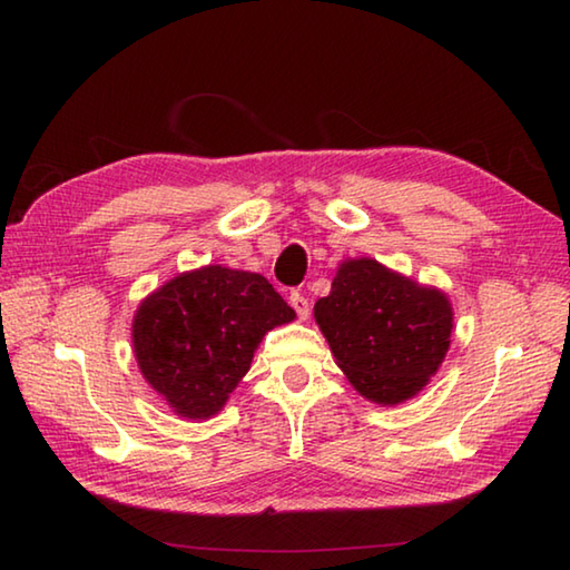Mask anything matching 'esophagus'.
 I'll return each instance as SVG.
<instances>
[{
    "label": "esophagus",
    "instance_id": "esophagus-1",
    "mask_svg": "<svg viewBox=\"0 0 570 570\" xmlns=\"http://www.w3.org/2000/svg\"><path fill=\"white\" fill-rule=\"evenodd\" d=\"M288 304H292L294 308H296V314H298V320L302 322H306L308 320V298L304 296V294H298V292H294L292 296H288Z\"/></svg>",
    "mask_w": 570,
    "mask_h": 570
}]
</instances>
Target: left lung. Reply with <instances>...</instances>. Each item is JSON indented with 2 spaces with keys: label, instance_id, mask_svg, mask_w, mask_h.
<instances>
[{
  "label": "left lung",
  "instance_id": "8db88e82",
  "mask_svg": "<svg viewBox=\"0 0 570 570\" xmlns=\"http://www.w3.org/2000/svg\"><path fill=\"white\" fill-rule=\"evenodd\" d=\"M314 320L352 387L392 407L435 377L455 314L442 288L360 256L336 268L330 296L314 304Z\"/></svg>",
  "mask_w": 570,
  "mask_h": 570
}]
</instances>
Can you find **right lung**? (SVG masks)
<instances>
[{"label":"right lung","instance_id":"right-lung-1","mask_svg":"<svg viewBox=\"0 0 570 570\" xmlns=\"http://www.w3.org/2000/svg\"><path fill=\"white\" fill-rule=\"evenodd\" d=\"M294 320L262 274L208 264L142 298L132 316V354L178 417L208 420L246 377L264 336Z\"/></svg>","mask_w":570,"mask_h":570}]
</instances>
